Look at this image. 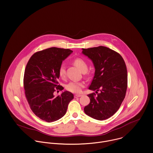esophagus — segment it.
Wrapping results in <instances>:
<instances>
[{
	"mask_svg": "<svg viewBox=\"0 0 153 153\" xmlns=\"http://www.w3.org/2000/svg\"><path fill=\"white\" fill-rule=\"evenodd\" d=\"M81 96H82V95H81V94H75V95L74 96L75 98H77V97H80Z\"/></svg>",
	"mask_w": 153,
	"mask_h": 153,
	"instance_id": "obj_1",
	"label": "esophagus"
}]
</instances>
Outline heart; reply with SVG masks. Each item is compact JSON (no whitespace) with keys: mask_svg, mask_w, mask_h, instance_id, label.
I'll list each match as a JSON object with an SVG mask.
<instances>
[{"mask_svg":"<svg viewBox=\"0 0 153 153\" xmlns=\"http://www.w3.org/2000/svg\"><path fill=\"white\" fill-rule=\"evenodd\" d=\"M74 63L80 69V71L82 72H85L87 71L88 66L86 62L84 60L80 58H78L74 61ZM65 73H66L65 65L63 63L59 67V75L61 78H63L65 75ZM82 87H83V84L82 82H75V81L70 82L66 86V88L68 91L72 93H78L81 92Z\"/></svg>","mask_w":153,"mask_h":153,"instance_id":"b5f03b06","label":"heart"}]
</instances>
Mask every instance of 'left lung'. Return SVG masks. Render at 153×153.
I'll list each match as a JSON object with an SVG mask.
<instances>
[{"label": "left lung", "mask_w": 153, "mask_h": 153, "mask_svg": "<svg viewBox=\"0 0 153 153\" xmlns=\"http://www.w3.org/2000/svg\"><path fill=\"white\" fill-rule=\"evenodd\" d=\"M82 50V53L93 63L94 76L88 89L97 94L88 95L90 102L84 107V112L95 119L103 120L118 110L125 99L128 84L126 66L122 57L108 48Z\"/></svg>", "instance_id": "1"}]
</instances>
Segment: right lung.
I'll use <instances>...</instances> for the list:
<instances>
[{"mask_svg":"<svg viewBox=\"0 0 153 153\" xmlns=\"http://www.w3.org/2000/svg\"><path fill=\"white\" fill-rule=\"evenodd\" d=\"M73 51L51 48L35 53L26 66L24 87L28 102L33 113L48 122L56 121L66 112L74 95L69 91L55 96L56 90H62L58 85L59 69L62 62Z\"/></svg>","mask_w":153,"mask_h":153,"instance_id":"right-lung-1","label":"right lung"}]
</instances>
